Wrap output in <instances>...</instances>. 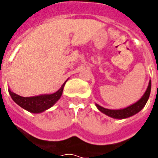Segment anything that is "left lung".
I'll return each mask as SVG.
<instances>
[{
  "label": "left lung",
  "mask_w": 158,
  "mask_h": 158,
  "mask_svg": "<svg viewBox=\"0 0 158 158\" xmlns=\"http://www.w3.org/2000/svg\"><path fill=\"white\" fill-rule=\"evenodd\" d=\"M151 88H152V82L150 80L148 87L146 89V92L144 93V95L141 96V98L139 101H137L135 103H134L132 105L127 106L125 108H123V109H107V108H105V107L98 105L97 103H96V106L100 112H102L104 114H106V116L111 117L113 118L116 119L127 118H129V117L133 116V115H135L136 113H139V111L145 106V105L147 102V101L149 99L150 93H151Z\"/></svg>",
  "instance_id": "obj_1"
}]
</instances>
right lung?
I'll list each match as a JSON object with an SVG mask.
<instances>
[{
    "mask_svg": "<svg viewBox=\"0 0 158 158\" xmlns=\"http://www.w3.org/2000/svg\"><path fill=\"white\" fill-rule=\"evenodd\" d=\"M67 80L63 83L62 87L57 91L52 94H45V95L30 96V97H23V96L17 95L14 92L11 91L10 89H8V91L12 99L19 106L27 110L29 113H40L51 108L61 98Z\"/></svg>",
    "mask_w": 158,
    "mask_h": 158,
    "instance_id": "add662e5",
    "label": "right lung"
}]
</instances>
